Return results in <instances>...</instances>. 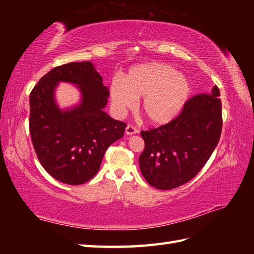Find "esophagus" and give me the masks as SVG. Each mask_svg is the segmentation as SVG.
<instances>
[{
	"instance_id": "34e87169",
	"label": "esophagus",
	"mask_w": 254,
	"mask_h": 254,
	"mask_svg": "<svg viewBox=\"0 0 254 254\" xmlns=\"http://www.w3.org/2000/svg\"><path fill=\"white\" fill-rule=\"evenodd\" d=\"M138 132L137 128L132 126V124H127V127H126V133L127 134V135H132V134H136Z\"/></svg>"
}]
</instances>
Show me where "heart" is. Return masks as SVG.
<instances>
[{"label":"heart","mask_w":254,"mask_h":254,"mask_svg":"<svg viewBox=\"0 0 254 254\" xmlns=\"http://www.w3.org/2000/svg\"><path fill=\"white\" fill-rule=\"evenodd\" d=\"M190 95V84L185 75L159 63H146L132 68L122 79L110 85V99L118 115L133 108L140 98L139 111L152 123L170 121Z\"/></svg>","instance_id":"obj_1"}]
</instances>
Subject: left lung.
Masks as SVG:
<instances>
[{
    "label": "left lung",
    "mask_w": 254,
    "mask_h": 254,
    "mask_svg": "<svg viewBox=\"0 0 254 254\" xmlns=\"http://www.w3.org/2000/svg\"><path fill=\"white\" fill-rule=\"evenodd\" d=\"M219 89L186 101L179 116L158 127L142 131L145 142L139 168L150 186L171 190L192 180L207 163L222 134Z\"/></svg>",
    "instance_id": "8db88e82"
}]
</instances>
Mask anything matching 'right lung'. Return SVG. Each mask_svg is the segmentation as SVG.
Returning <instances> with one entry per match:
<instances>
[{"label": "right lung", "mask_w": 254, "mask_h": 254, "mask_svg": "<svg viewBox=\"0 0 254 254\" xmlns=\"http://www.w3.org/2000/svg\"><path fill=\"white\" fill-rule=\"evenodd\" d=\"M59 81L79 86L82 101L62 112L54 101ZM109 88L91 62H71L52 68L29 96V132L35 152L45 170L71 186L89 181L100 168L107 148L121 138L127 124L104 111Z\"/></svg>", "instance_id": "right-lung-1"}]
</instances>
